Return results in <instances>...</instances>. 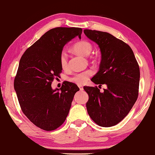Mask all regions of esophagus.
Here are the masks:
<instances>
[{"label": "esophagus", "mask_w": 155, "mask_h": 155, "mask_svg": "<svg viewBox=\"0 0 155 155\" xmlns=\"http://www.w3.org/2000/svg\"><path fill=\"white\" fill-rule=\"evenodd\" d=\"M78 87H79L80 91H82V90H83V86L82 85H78Z\"/></svg>", "instance_id": "34e87169"}]
</instances>
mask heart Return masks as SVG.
Instances as JSON below:
<instances>
[{"label": "heart", "mask_w": 155, "mask_h": 155, "mask_svg": "<svg viewBox=\"0 0 155 155\" xmlns=\"http://www.w3.org/2000/svg\"><path fill=\"white\" fill-rule=\"evenodd\" d=\"M73 51L80 55L87 57L89 56L92 51V46L89 42L87 41H78L73 45ZM60 65L63 69L67 67L68 66V59L67 55L65 52L63 51L60 54ZM93 75V71L91 70H87L83 72H81L75 74L69 78V81L76 84H83L87 82L89 78Z\"/></svg>", "instance_id": "1"}]
</instances>
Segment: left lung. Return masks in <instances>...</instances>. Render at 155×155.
I'll use <instances>...</instances> for the list:
<instances>
[{
    "mask_svg": "<svg viewBox=\"0 0 155 155\" xmlns=\"http://www.w3.org/2000/svg\"><path fill=\"white\" fill-rule=\"evenodd\" d=\"M84 33L98 45L101 52L99 71L91 79L105 84L102 92L97 87H85L89 95L87 112L101 127L116 125L124 118L139 95L140 70L130 46L108 32L86 29Z\"/></svg>",
    "mask_w": 155,
    "mask_h": 155,
    "instance_id": "8db88e82",
    "label": "left lung"
}]
</instances>
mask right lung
I'll return each instance as SVG.
<instances>
[{
  "label": "right lung",
  "mask_w": 155,
  "mask_h": 155,
  "mask_svg": "<svg viewBox=\"0 0 155 155\" xmlns=\"http://www.w3.org/2000/svg\"><path fill=\"white\" fill-rule=\"evenodd\" d=\"M82 32L80 28H53L28 48L20 59L14 90L23 114L44 130H54L63 124L80 90L69 82L55 89L51 84L62 70L59 59L64 46L76 36L81 39Z\"/></svg>",
  "instance_id": "obj_1"
}]
</instances>
